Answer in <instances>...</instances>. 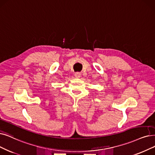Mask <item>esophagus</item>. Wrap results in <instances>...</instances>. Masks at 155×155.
Returning a JSON list of instances; mask_svg holds the SVG:
<instances>
[{"label": "esophagus", "instance_id": "obj_1", "mask_svg": "<svg viewBox=\"0 0 155 155\" xmlns=\"http://www.w3.org/2000/svg\"><path fill=\"white\" fill-rule=\"evenodd\" d=\"M74 76H75V78H79L81 76V74L80 72H76L75 73V74H74Z\"/></svg>", "mask_w": 155, "mask_h": 155}]
</instances>
